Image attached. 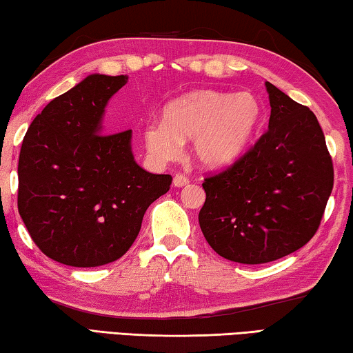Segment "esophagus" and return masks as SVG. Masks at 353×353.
Masks as SVG:
<instances>
[{"label":"esophagus","instance_id":"esophagus-1","mask_svg":"<svg viewBox=\"0 0 353 353\" xmlns=\"http://www.w3.org/2000/svg\"><path fill=\"white\" fill-rule=\"evenodd\" d=\"M189 180L184 175H180V173H176L175 176H173V186L175 188H183V186H188Z\"/></svg>","mask_w":353,"mask_h":353}]
</instances>
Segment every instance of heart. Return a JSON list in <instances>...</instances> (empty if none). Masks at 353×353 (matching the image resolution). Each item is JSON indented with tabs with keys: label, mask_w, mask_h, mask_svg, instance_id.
<instances>
[{
	"label": "heart",
	"mask_w": 353,
	"mask_h": 353,
	"mask_svg": "<svg viewBox=\"0 0 353 353\" xmlns=\"http://www.w3.org/2000/svg\"><path fill=\"white\" fill-rule=\"evenodd\" d=\"M261 123V105L248 92L197 90L172 101L164 122H150L143 139L159 161L176 158L192 141V156L206 170H221L244 156Z\"/></svg>",
	"instance_id": "b5f03b06"
}]
</instances>
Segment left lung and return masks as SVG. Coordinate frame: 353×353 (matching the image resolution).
<instances>
[{
  "label": "left lung",
  "instance_id": "obj_1",
  "mask_svg": "<svg viewBox=\"0 0 353 353\" xmlns=\"http://www.w3.org/2000/svg\"><path fill=\"white\" fill-rule=\"evenodd\" d=\"M268 131L250 152L203 181L200 228L212 250L263 264L313 238L333 189V164L316 115L265 81Z\"/></svg>",
  "mask_w": 353,
  "mask_h": 353
}]
</instances>
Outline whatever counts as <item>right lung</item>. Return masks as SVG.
<instances>
[{"label":"right lung","mask_w":353,"mask_h":353,"mask_svg":"<svg viewBox=\"0 0 353 353\" xmlns=\"http://www.w3.org/2000/svg\"><path fill=\"white\" fill-rule=\"evenodd\" d=\"M126 83V74H89L51 100L23 139L19 212L36 245L61 264L97 268L123 256L147 208L172 184L136 163L131 130H105L108 103Z\"/></svg>","instance_id":"add662e5"}]
</instances>
